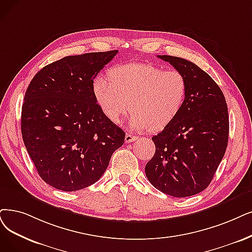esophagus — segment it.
I'll return each mask as SVG.
<instances>
[{"label": "esophagus", "mask_w": 252, "mask_h": 252, "mask_svg": "<svg viewBox=\"0 0 252 252\" xmlns=\"http://www.w3.org/2000/svg\"><path fill=\"white\" fill-rule=\"evenodd\" d=\"M137 139V137L136 136H134V135H132V134H126L125 135V143H127V144H129V143H132V142H134V140H136Z\"/></svg>", "instance_id": "obj_1"}]
</instances>
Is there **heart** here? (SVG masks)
I'll return each instance as SVG.
<instances>
[{"instance_id":"1","label":"heart","mask_w":252,"mask_h":252,"mask_svg":"<svg viewBox=\"0 0 252 252\" xmlns=\"http://www.w3.org/2000/svg\"><path fill=\"white\" fill-rule=\"evenodd\" d=\"M109 82L101 76L93 80L95 101L115 124L131 110L130 129L158 132L179 116L188 94L183 72L152 64L129 63L108 71Z\"/></svg>"}]
</instances>
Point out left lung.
Masks as SVG:
<instances>
[{"label":"left lung","mask_w":252,"mask_h":252,"mask_svg":"<svg viewBox=\"0 0 252 252\" xmlns=\"http://www.w3.org/2000/svg\"><path fill=\"white\" fill-rule=\"evenodd\" d=\"M188 82V94L179 116L152 137L156 151L146 164L150 183L175 197L199 193L212 181L228 140L224 95L204 70L185 59L158 56Z\"/></svg>","instance_id":"8db88e82"}]
</instances>
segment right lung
<instances>
[{
	"mask_svg": "<svg viewBox=\"0 0 252 252\" xmlns=\"http://www.w3.org/2000/svg\"><path fill=\"white\" fill-rule=\"evenodd\" d=\"M118 50L68 56L43 67L30 83L22 107V134L45 183L84 189L101 178L125 132L103 115L93 80Z\"/></svg>",
	"mask_w": 252,
	"mask_h": 252,
	"instance_id": "right-lung-1",
	"label": "right lung"
}]
</instances>
